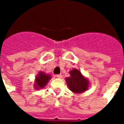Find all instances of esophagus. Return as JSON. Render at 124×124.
Wrapping results in <instances>:
<instances>
[{"label": "esophagus", "instance_id": "esophagus-1", "mask_svg": "<svg viewBox=\"0 0 124 124\" xmlns=\"http://www.w3.org/2000/svg\"><path fill=\"white\" fill-rule=\"evenodd\" d=\"M56 78H62V76L61 75V74H58V75L56 76Z\"/></svg>", "mask_w": 124, "mask_h": 124}]
</instances>
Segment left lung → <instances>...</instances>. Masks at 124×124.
<instances>
[{
    "label": "left lung",
    "instance_id": "left-lung-1",
    "mask_svg": "<svg viewBox=\"0 0 124 124\" xmlns=\"http://www.w3.org/2000/svg\"><path fill=\"white\" fill-rule=\"evenodd\" d=\"M70 76L65 78L68 87L74 93H82L88 90L90 86V81L84 76L80 70L73 68L69 72Z\"/></svg>",
    "mask_w": 124,
    "mask_h": 124
}]
</instances>
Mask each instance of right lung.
<instances>
[{"instance_id":"1","label":"right lung","mask_w":124,"mask_h":124,"mask_svg":"<svg viewBox=\"0 0 124 124\" xmlns=\"http://www.w3.org/2000/svg\"><path fill=\"white\" fill-rule=\"evenodd\" d=\"M52 78L51 75L50 74H47L40 71L38 73V74L35 76V79L34 81V88L36 90H40L45 88L49 80Z\"/></svg>"}]
</instances>
